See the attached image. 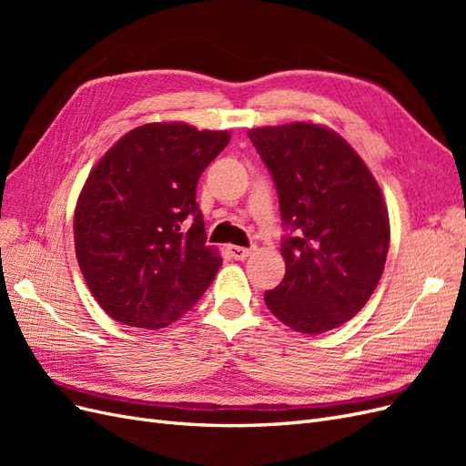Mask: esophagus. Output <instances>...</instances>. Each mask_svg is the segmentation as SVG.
<instances>
[{
	"mask_svg": "<svg viewBox=\"0 0 466 466\" xmlns=\"http://www.w3.org/2000/svg\"><path fill=\"white\" fill-rule=\"evenodd\" d=\"M229 257L235 260H245L247 257L252 255V248H245V247H237V245H229L228 247Z\"/></svg>",
	"mask_w": 466,
	"mask_h": 466,
	"instance_id": "1",
	"label": "esophagus"
}]
</instances>
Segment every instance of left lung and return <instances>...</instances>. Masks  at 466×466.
Returning a JSON list of instances; mask_svg holds the SVG:
<instances>
[{"mask_svg": "<svg viewBox=\"0 0 466 466\" xmlns=\"http://www.w3.org/2000/svg\"><path fill=\"white\" fill-rule=\"evenodd\" d=\"M270 171L284 228L286 276L264 293L270 313L303 334L356 317L370 301L390 243L389 211L375 177L327 126L291 122L247 132Z\"/></svg>", "mask_w": 466, "mask_h": 466, "instance_id": "1", "label": "left lung"}]
</instances>
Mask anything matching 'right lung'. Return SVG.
Wrapping results in <instances>:
<instances>
[{"label": "right lung", "mask_w": 466, "mask_h": 466, "mask_svg": "<svg viewBox=\"0 0 466 466\" xmlns=\"http://www.w3.org/2000/svg\"><path fill=\"white\" fill-rule=\"evenodd\" d=\"M229 139L225 130L151 122L124 134L93 167L77 198L74 241L108 317L136 329L168 327L214 281L221 257L206 245L196 185Z\"/></svg>", "instance_id": "add662e5"}]
</instances>
